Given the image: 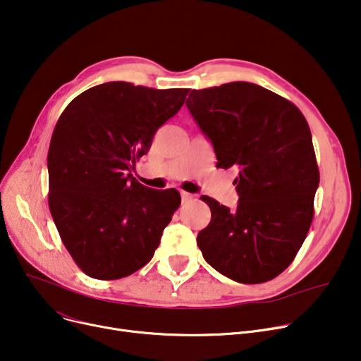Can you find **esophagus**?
<instances>
[{"instance_id":"1","label":"esophagus","mask_w":361,"mask_h":361,"mask_svg":"<svg viewBox=\"0 0 361 361\" xmlns=\"http://www.w3.org/2000/svg\"><path fill=\"white\" fill-rule=\"evenodd\" d=\"M192 200H193V195L181 192V202L183 203H188V202H192Z\"/></svg>"}]
</instances>
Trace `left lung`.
<instances>
[{
	"label": "left lung",
	"mask_w": 361,
	"mask_h": 361,
	"mask_svg": "<svg viewBox=\"0 0 361 361\" xmlns=\"http://www.w3.org/2000/svg\"><path fill=\"white\" fill-rule=\"evenodd\" d=\"M188 111L214 143L216 166H237L235 211L212 197L197 234L204 260L241 283L276 278L295 259L314 215L319 168L310 127L288 99L249 82L193 89Z\"/></svg>",
	"instance_id": "left-lung-1"
}]
</instances>
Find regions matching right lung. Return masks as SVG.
I'll list each match as a JSON object with an SVG mask.
<instances>
[{"label":"right lung","mask_w":361,"mask_h":361,"mask_svg":"<svg viewBox=\"0 0 361 361\" xmlns=\"http://www.w3.org/2000/svg\"><path fill=\"white\" fill-rule=\"evenodd\" d=\"M188 90L109 82L75 97L56 121L48 204L66 249L87 276L120 279L154 257L181 197L176 188L142 185L130 171Z\"/></svg>","instance_id":"obj_1"}]
</instances>
